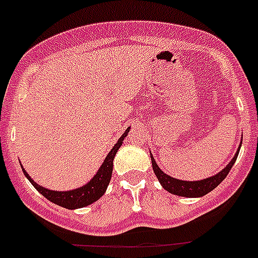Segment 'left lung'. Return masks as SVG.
<instances>
[{"label":"left lung","mask_w":258,"mask_h":258,"mask_svg":"<svg viewBox=\"0 0 258 258\" xmlns=\"http://www.w3.org/2000/svg\"><path fill=\"white\" fill-rule=\"evenodd\" d=\"M241 145L240 147H238V150H237V153L234 154V157H233L232 161L229 162V165L226 166L222 171H220L218 174H216V175L210 176V178H205V179L202 180L175 179V178H172V176L167 175V174H165V172L162 171V170L159 169V166L157 165L155 159L153 158V155H151L153 170L165 190H167V191L171 192V194H175V196L188 197V198H190V197H191V198L196 197L197 198V197H202L205 196V194H208V192L212 191V190H214V188L226 178V175H228L230 169H232L233 165H234L237 157H238Z\"/></svg>","instance_id":"8db88e82"}]
</instances>
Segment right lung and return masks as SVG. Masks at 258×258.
<instances>
[{"mask_svg":"<svg viewBox=\"0 0 258 258\" xmlns=\"http://www.w3.org/2000/svg\"><path fill=\"white\" fill-rule=\"evenodd\" d=\"M130 128L131 127L125 130L123 135L119 138V141L116 142V145L111 149L108 155L105 157L103 165L100 166V169L97 170L96 175H93L92 179L89 180L87 184L82 186V187L75 188V190H71V191H54V190H48V188L42 187V186L36 183L30 178L29 174L25 171V169H22V171H24L26 178L29 179L30 183L36 187V190H38L50 202H53V204L66 209H79L88 206V205L93 204L95 201L99 200L105 192V188L108 186L109 180H111V175H112L113 158L116 155L117 150L120 149L121 143L124 141V138L127 137Z\"/></svg>","mask_w":258,"mask_h":258,"instance_id":"1","label":"right lung"}]
</instances>
